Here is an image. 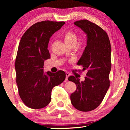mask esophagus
Masks as SVG:
<instances>
[{"instance_id": "obj_1", "label": "esophagus", "mask_w": 130, "mask_h": 130, "mask_svg": "<svg viewBox=\"0 0 130 130\" xmlns=\"http://www.w3.org/2000/svg\"><path fill=\"white\" fill-rule=\"evenodd\" d=\"M69 76H70V74L69 73H68V72H67V73H66V80H68V78L69 77Z\"/></svg>"}]
</instances>
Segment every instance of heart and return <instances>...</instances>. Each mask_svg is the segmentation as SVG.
Instances as JSON below:
<instances>
[{"label":"heart","mask_w":130,"mask_h":130,"mask_svg":"<svg viewBox=\"0 0 130 130\" xmlns=\"http://www.w3.org/2000/svg\"><path fill=\"white\" fill-rule=\"evenodd\" d=\"M63 38L64 41L67 45H72L75 44L77 42L76 34L72 30L67 31L63 35Z\"/></svg>","instance_id":"b5f03b06"}]
</instances>
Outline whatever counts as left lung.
I'll return each mask as SVG.
<instances>
[{"mask_svg":"<svg viewBox=\"0 0 130 130\" xmlns=\"http://www.w3.org/2000/svg\"><path fill=\"white\" fill-rule=\"evenodd\" d=\"M74 25L87 34V45L77 62L83 67V71L87 72V76L81 82L73 76L69 77L68 80L77 86L70 100L79 111H91L101 104L109 87L111 43L105 31L95 23L83 19Z\"/></svg>","mask_w":130,"mask_h":130,"instance_id":"1","label":"left lung"}]
</instances>
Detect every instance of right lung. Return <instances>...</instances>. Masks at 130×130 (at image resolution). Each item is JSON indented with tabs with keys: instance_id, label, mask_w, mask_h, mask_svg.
I'll return each mask as SVG.
<instances>
[{
	"instance_id": "right-lung-1",
	"label": "right lung",
	"mask_w": 130,
	"mask_h": 130,
	"mask_svg": "<svg viewBox=\"0 0 130 130\" xmlns=\"http://www.w3.org/2000/svg\"><path fill=\"white\" fill-rule=\"evenodd\" d=\"M64 22L44 21L34 24L22 37L15 62L19 96L32 109L45 107L51 101L53 87L65 80L63 70L43 73L44 61L50 58L47 49L50 38Z\"/></svg>"
}]
</instances>
